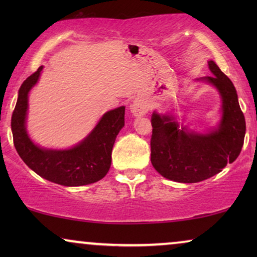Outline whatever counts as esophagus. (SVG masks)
<instances>
[{
  "label": "esophagus",
  "instance_id": "obj_1",
  "mask_svg": "<svg viewBox=\"0 0 257 257\" xmlns=\"http://www.w3.org/2000/svg\"><path fill=\"white\" fill-rule=\"evenodd\" d=\"M149 111H150V105L146 100L144 99H137L136 101H133V104L131 105V112L135 115H137V117L146 114Z\"/></svg>",
  "mask_w": 257,
  "mask_h": 257
}]
</instances>
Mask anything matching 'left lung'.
I'll list each match as a JSON object with an SVG mask.
<instances>
[{
	"label": "left lung",
	"instance_id": "1",
	"mask_svg": "<svg viewBox=\"0 0 257 257\" xmlns=\"http://www.w3.org/2000/svg\"><path fill=\"white\" fill-rule=\"evenodd\" d=\"M208 65L213 75L202 79L215 85L222 97V120L216 131L193 135L185 125L179 130L178 122L167 115L152 114L151 161L170 180L184 184L206 180L236 160L243 146L245 119L236 90L215 63L209 61Z\"/></svg>",
	"mask_w": 257,
	"mask_h": 257
}]
</instances>
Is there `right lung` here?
Wrapping results in <instances>:
<instances>
[{
    "mask_svg": "<svg viewBox=\"0 0 257 257\" xmlns=\"http://www.w3.org/2000/svg\"><path fill=\"white\" fill-rule=\"evenodd\" d=\"M43 66L24 80L12 115L14 146L31 170L49 181L63 186H83L103 179L110 170L112 147L125 124V107L103 115L89 137L65 151L43 150L31 142L26 131L28 93L38 80Z\"/></svg>",
    "mask_w": 257,
    "mask_h": 257,
    "instance_id": "obj_1",
    "label": "right lung"
}]
</instances>
